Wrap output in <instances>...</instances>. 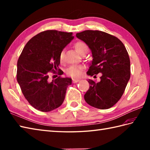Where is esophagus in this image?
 Returning <instances> with one entry per match:
<instances>
[{
    "instance_id": "34e87169",
    "label": "esophagus",
    "mask_w": 150,
    "mask_h": 150,
    "mask_svg": "<svg viewBox=\"0 0 150 150\" xmlns=\"http://www.w3.org/2000/svg\"><path fill=\"white\" fill-rule=\"evenodd\" d=\"M79 81H80V79H73V83H77Z\"/></svg>"
}]
</instances>
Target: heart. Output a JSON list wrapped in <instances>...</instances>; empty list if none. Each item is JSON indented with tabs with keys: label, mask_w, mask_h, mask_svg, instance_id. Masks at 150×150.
<instances>
[{
	"label": "heart",
	"mask_w": 150,
	"mask_h": 150,
	"mask_svg": "<svg viewBox=\"0 0 150 150\" xmlns=\"http://www.w3.org/2000/svg\"><path fill=\"white\" fill-rule=\"evenodd\" d=\"M74 47L76 51L82 55V53L88 52V46L83 41H77L74 44ZM65 57V53L64 51L62 50L61 52L60 53L59 55V59L60 62H63L64 60ZM84 66L82 65H72L69 66L68 68H67L66 70V74L70 76L73 78H78L80 77L82 75L84 71Z\"/></svg>",
	"instance_id": "obj_1"
}]
</instances>
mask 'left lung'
I'll return each mask as SVG.
<instances>
[{
	"label": "left lung",
	"mask_w": 150,
	"mask_h": 150,
	"mask_svg": "<svg viewBox=\"0 0 150 150\" xmlns=\"http://www.w3.org/2000/svg\"><path fill=\"white\" fill-rule=\"evenodd\" d=\"M76 36L91 50L93 60L87 74L96 76L102 73L100 82L88 80L90 86L84 99L98 109L110 108L122 96L129 80L131 71L128 52L118 38L104 31L86 30Z\"/></svg>",
	"instance_id": "obj_1"
}]
</instances>
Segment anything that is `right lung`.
Wrapping results in <instances>:
<instances>
[{"instance_id": "add662e5", "label": "right lung", "mask_w": 150, "mask_h": 150, "mask_svg": "<svg viewBox=\"0 0 150 150\" xmlns=\"http://www.w3.org/2000/svg\"><path fill=\"white\" fill-rule=\"evenodd\" d=\"M73 38L71 32L46 30L31 38L22 50L17 80L24 97L36 110L48 112L63 103L71 79L59 76L50 82L49 75H62L59 68L60 53Z\"/></svg>"}]
</instances>
